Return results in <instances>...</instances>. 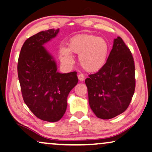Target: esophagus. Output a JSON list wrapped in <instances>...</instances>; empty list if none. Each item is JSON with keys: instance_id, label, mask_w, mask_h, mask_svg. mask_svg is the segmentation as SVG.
Segmentation results:
<instances>
[{"instance_id": "esophagus-1", "label": "esophagus", "mask_w": 152, "mask_h": 152, "mask_svg": "<svg viewBox=\"0 0 152 152\" xmlns=\"http://www.w3.org/2000/svg\"><path fill=\"white\" fill-rule=\"evenodd\" d=\"M78 80H79L80 81H83V80H85V76H84V74H78Z\"/></svg>"}]
</instances>
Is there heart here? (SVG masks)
Wrapping results in <instances>:
<instances>
[{"instance_id": "1", "label": "heart", "mask_w": 152, "mask_h": 152, "mask_svg": "<svg viewBox=\"0 0 152 152\" xmlns=\"http://www.w3.org/2000/svg\"><path fill=\"white\" fill-rule=\"evenodd\" d=\"M109 44L104 38L91 34H79L71 38L68 48L62 46L60 54L62 61L67 64L74 63L72 53L79 55L81 67L88 72L100 70L108 60Z\"/></svg>"}]
</instances>
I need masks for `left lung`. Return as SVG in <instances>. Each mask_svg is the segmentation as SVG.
Instances as JSON below:
<instances>
[{
	"label": "left lung",
	"mask_w": 152,
	"mask_h": 152,
	"mask_svg": "<svg viewBox=\"0 0 152 152\" xmlns=\"http://www.w3.org/2000/svg\"><path fill=\"white\" fill-rule=\"evenodd\" d=\"M85 83L89 104L97 117L109 120L126 110L135 92V64L122 38L114 39L106 64Z\"/></svg>",
	"instance_id": "left-lung-1"
}]
</instances>
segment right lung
I'll list each match as a JSON object with an SVG mask.
<instances>
[{
	"label": "right lung",
	"instance_id": "1",
	"mask_svg": "<svg viewBox=\"0 0 152 152\" xmlns=\"http://www.w3.org/2000/svg\"><path fill=\"white\" fill-rule=\"evenodd\" d=\"M49 29L27 39L18 60V77L25 104L40 120L59 121L65 113L67 96L78 83L77 72L61 74L52 56L43 45L58 35Z\"/></svg>",
	"mask_w": 152,
	"mask_h": 152
}]
</instances>
